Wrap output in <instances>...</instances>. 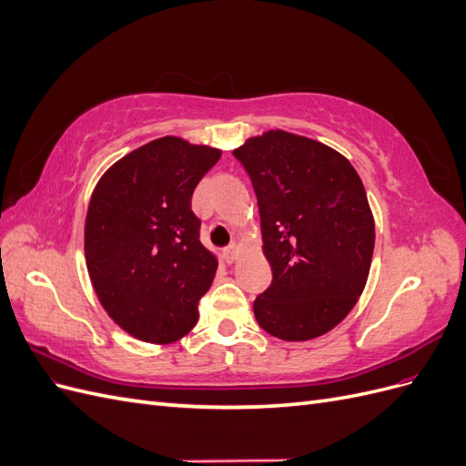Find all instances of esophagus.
I'll use <instances>...</instances> for the list:
<instances>
[{"label": "esophagus", "instance_id": "esophagus-1", "mask_svg": "<svg viewBox=\"0 0 466 466\" xmlns=\"http://www.w3.org/2000/svg\"><path fill=\"white\" fill-rule=\"evenodd\" d=\"M223 255H225V260H228L229 264H231V262H235V260H237V257H238V247H237L235 243H231L228 248L223 250Z\"/></svg>", "mask_w": 466, "mask_h": 466}]
</instances>
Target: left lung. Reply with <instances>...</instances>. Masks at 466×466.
<instances>
[{"label":"left lung","mask_w":466,"mask_h":466,"mask_svg":"<svg viewBox=\"0 0 466 466\" xmlns=\"http://www.w3.org/2000/svg\"><path fill=\"white\" fill-rule=\"evenodd\" d=\"M255 187L272 284L255 301L279 340H313L340 324L368 284L375 219L356 168L317 139L268 130L233 149Z\"/></svg>","instance_id":"obj_1"}]
</instances>
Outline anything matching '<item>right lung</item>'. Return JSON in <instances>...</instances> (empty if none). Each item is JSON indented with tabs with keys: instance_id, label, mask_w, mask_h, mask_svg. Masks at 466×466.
<instances>
[{
	"instance_id": "obj_1",
	"label": "right lung",
	"mask_w": 466,
	"mask_h": 466,
	"mask_svg": "<svg viewBox=\"0 0 466 466\" xmlns=\"http://www.w3.org/2000/svg\"><path fill=\"white\" fill-rule=\"evenodd\" d=\"M221 149L165 136L110 165L91 194L86 262L98 301L122 330L171 344L198 320L218 270L200 243L192 192Z\"/></svg>"
}]
</instances>
